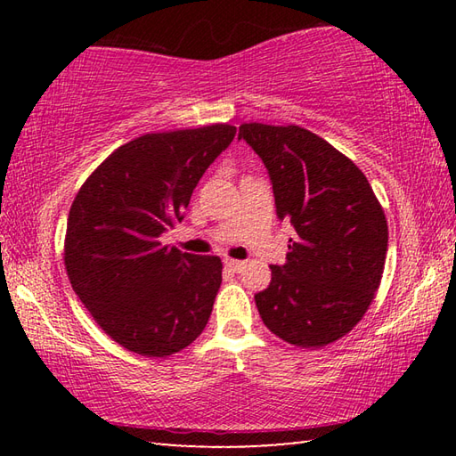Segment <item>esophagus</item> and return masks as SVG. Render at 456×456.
Listing matches in <instances>:
<instances>
[{
  "label": "esophagus",
  "instance_id": "34e87169",
  "mask_svg": "<svg viewBox=\"0 0 456 456\" xmlns=\"http://www.w3.org/2000/svg\"><path fill=\"white\" fill-rule=\"evenodd\" d=\"M223 264H225V267L231 269V272H235V273L243 272V267H245V261H237V259H225Z\"/></svg>",
  "mask_w": 456,
  "mask_h": 456
}]
</instances>
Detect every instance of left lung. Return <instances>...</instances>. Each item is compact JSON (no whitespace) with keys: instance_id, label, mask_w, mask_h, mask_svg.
Wrapping results in <instances>:
<instances>
[{"instance_id":"1","label":"left lung","mask_w":456,"mask_h":456,"mask_svg":"<svg viewBox=\"0 0 456 456\" xmlns=\"http://www.w3.org/2000/svg\"><path fill=\"white\" fill-rule=\"evenodd\" d=\"M239 138L259 154L275 209L296 235L272 283L256 293L265 326L288 344L322 348L364 318L380 285L388 223L364 173L302 126L249 122Z\"/></svg>"}]
</instances>
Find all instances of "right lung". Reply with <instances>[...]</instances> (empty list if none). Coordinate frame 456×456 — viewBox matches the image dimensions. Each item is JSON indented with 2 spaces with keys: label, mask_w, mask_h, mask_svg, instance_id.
I'll return each mask as SVG.
<instances>
[{
  "label": "right lung",
  "mask_w": 456,
  "mask_h": 456,
  "mask_svg": "<svg viewBox=\"0 0 456 456\" xmlns=\"http://www.w3.org/2000/svg\"><path fill=\"white\" fill-rule=\"evenodd\" d=\"M235 133L211 125L138 136L118 146L74 199L64 241L72 289L130 352L167 358L209 322L221 259L181 253L159 237L183 221L199 179Z\"/></svg>",
  "instance_id": "obj_1"
}]
</instances>
